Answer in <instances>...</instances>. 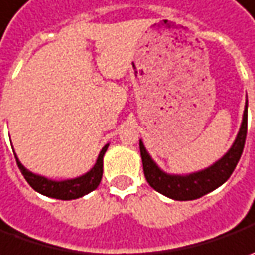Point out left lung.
Instances as JSON below:
<instances>
[{"instance_id":"left-lung-1","label":"left lung","mask_w":255,"mask_h":255,"mask_svg":"<svg viewBox=\"0 0 255 255\" xmlns=\"http://www.w3.org/2000/svg\"><path fill=\"white\" fill-rule=\"evenodd\" d=\"M247 112H249V105L246 102L240 132L237 134V139L233 143L230 150L209 169L191 173L187 176H171L160 170L149 156V153L146 152L143 143H139L143 171L147 183L156 191L162 193L173 200L180 201L199 199L201 196L217 189L224 181H227L240 160L241 153L246 144V136H247Z\"/></svg>"}]
</instances>
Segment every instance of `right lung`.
I'll use <instances>...</instances> for the list:
<instances>
[{
    "instance_id": "add662e5",
    "label": "right lung",
    "mask_w": 255,
    "mask_h": 255,
    "mask_svg": "<svg viewBox=\"0 0 255 255\" xmlns=\"http://www.w3.org/2000/svg\"><path fill=\"white\" fill-rule=\"evenodd\" d=\"M108 146L109 144H105V147L99 153L98 160L91 169V171H88L86 174L81 176V177L72 179V180H48L46 177H42V176H38V174L28 171L19 163L16 156H15V159H16V164H18L19 170L22 173V176L25 177V180L28 181V184L34 190L44 194V196L59 199V200H74V199L82 197L85 194L91 193L99 186V183L102 180L103 173V154L108 150Z\"/></svg>"
}]
</instances>
